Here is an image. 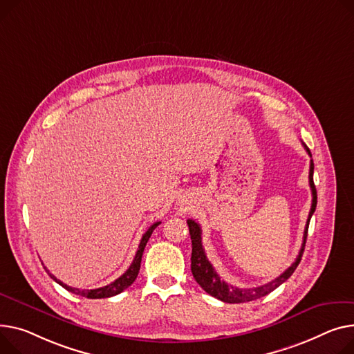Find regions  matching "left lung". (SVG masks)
<instances>
[{
	"label": "left lung",
	"instance_id": "obj_1",
	"mask_svg": "<svg viewBox=\"0 0 354 354\" xmlns=\"http://www.w3.org/2000/svg\"><path fill=\"white\" fill-rule=\"evenodd\" d=\"M306 152H308L310 156V151L309 148L303 144ZM313 169H315V163L313 159L310 160V171H309V185L312 189V207L309 212V218L308 222H306V227H304V233H303V243L300 248V252L296 257V261L292 263L290 268H288L283 273H281L279 277H276L274 280L269 281L266 285L262 286H256V288H236L232 286L229 283H226L225 280H222L219 277V274L216 273V270L214 269V266L210 265V262L207 261L203 245H202V229L199 226L198 222L187 219V226H189V233H191V239H192V257H191V270L192 274L195 277V280L198 281V285L210 296H214L225 303H245V301H252L256 299H261L266 295H269L270 292H273L276 288H279L281 283L293 274V272L296 270V268L299 266L301 256L304 252V245H306V239H308V229H309V222L312 219V215L315 214L316 210V205H317V192H316V186L313 182Z\"/></svg>",
	"mask_w": 354,
	"mask_h": 354
}]
</instances>
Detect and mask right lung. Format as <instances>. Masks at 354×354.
<instances>
[{
  "label": "right lung",
  "mask_w": 354,
  "mask_h": 354,
  "mask_svg": "<svg viewBox=\"0 0 354 354\" xmlns=\"http://www.w3.org/2000/svg\"><path fill=\"white\" fill-rule=\"evenodd\" d=\"M159 223H160V222H155V223L144 233L142 239H140V242H139L136 254H135V257H133V261H132L131 266L128 268V270H127L122 276H120L116 280H113L112 283H109V285H106V286H102V288H98V289H91V290H88V289H78V288H71V286L62 283V281H61L59 279H57L53 273H50V270L46 269V268H45V270L48 272V274L57 281V283H59L64 289H66V290L71 292V293H75V295H80V296H84V297H88V299H105V297H112V296H115V295H120L121 292H124L127 288H129V286L133 283V281H135V279H136V276H138V273H139V269H140V261H142L144 249H145V246H147V243H148V241H149V238H151L152 232L155 230V227H156Z\"/></svg>",
  "instance_id": "obj_1"
}]
</instances>
